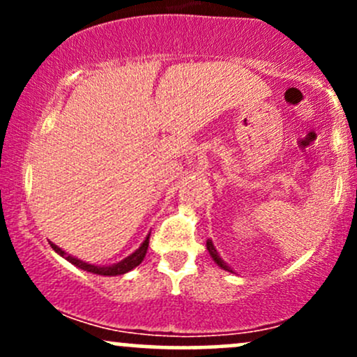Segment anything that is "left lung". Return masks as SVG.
Instances as JSON below:
<instances>
[{
  "label": "left lung",
  "mask_w": 357,
  "mask_h": 357,
  "mask_svg": "<svg viewBox=\"0 0 357 357\" xmlns=\"http://www.w3.org/2000/svg\"><path fill=\"white\" fill-rule=\"evenodd\" d=\"M206 248H208V252H210V255H211L213 260H215L216 264H218L221 268H223V270H228V272H233V270H231L230 267H228V265L225 264L223 260H221V257L218 255V252H216L215 245H213V241H211V240H208V241H206Z\"/></svg>",
  "instance_id": "8db88e82"
}]
</instances>
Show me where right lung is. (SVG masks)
I'll list each match as a JSON object with an SVG mask.
<instances>
[{"label":"right lung","mask_w":357,"mask_h":357,"mask_svg":"<svg viewBox=\"0 0 357 357\" xmlns=\"http://www.w3.org/2000/svg\"><path fill=\"white\" fill-rule=\"evenodd\" d=\"M52 248L55 250L56 253H59L60 257H63L65 260L70 261L72 265H75V267H79L82 270H85V272H90V273H97V275H107V277H116V275H122V273H127L129 270L136 268L139 264H141L142 260H144L146 253H147V247H149V235L146 236V240L142 241V245L139 247L136 252L130 253L129 257L124 258V260H121L119 264H114V265H109V267H99V265H92V264H87V261H82L79 258L72 257V255H67V253L63 252L60 247H56L55 243H52Z\"/></svg>","instance_id":"1"}]
</instances>
